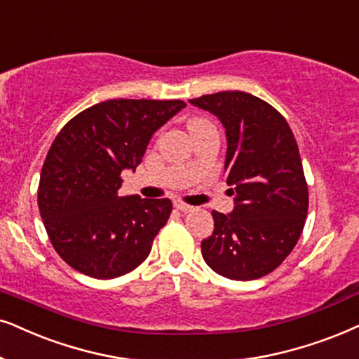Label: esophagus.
I'll return each instance as SVG.
<instances>
[{"mask_svg": "<svg viewBox=\"0 0 359 359\" xmlns=\"http://www.w3.org/2000/svg\"><path fill=\"white\" fill-rule=\"evenodd\" d=\"M173 206H175L176 209H178V211H181V212H189V211H193V206H189V204H186V203H183V201H175Z\"/></svg>", "mask_w": 359, "mask_h": 359, "instance_id": "34e87169", "label": "esophagus"}]
</instances>
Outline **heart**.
Segmentation results:
<instances>
[{
    "label": "heart",
    "mask_w": 359,
    "mask_h": 359,
    "mask_svg": "<svg viewBox=\"0 0 359 359\" xmlns=\"http://www.w3.org/2000/svg\"><path fill=\"white\" fill-rule=\"evenodd\" d=\"M208 123H209L208 120H204V118H193V120H189V123H188L189 133H194V132H196V130L203 128L204 125H208Z\"/></svg>",
    "instance_id": "b5f03b06"
}]
</instances>
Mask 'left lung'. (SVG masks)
Segmentation results:
<instances>
[{"mask_svg": "<svg viewBox=\"0 0 359 359\" xmlns=\"http://www.w3.org/2000/svg\"><path fill=\"white\" fill-rule=\"evenodd\" d=\"M189 102L224 125V173L236 201L231 214L212 211L214 231L201 242L203 259L232 280L267 276L295 248L309 212L297 140L280 111L248 92L224 90Z\"/></svg>", "mask_w": 359, "mask_h": 359, "instance_id": "obj_1", "label": "left lung"}]
</instances>
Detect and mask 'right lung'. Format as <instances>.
Instances as JSON below:
<instances>
[{
    "mask_svg": "<svg viewBox=\"0 0 359 359\" xmlns=\"http://www.w3.org/2000/svg\"><path fill=\"white\" fill-rule=\"evenodd\" d=\"M183 107V100H105L57 133L41 171L37 206L55 252L77 272L107 280L148 257L173 204L120 196L122 171L137 170L151 135Z\"/></svg>",
    "mask_w": 359,
    "mask_h": 359,
    "instance_id": "right-lung-1",
    "label": "right lung"
}]
</instances>
